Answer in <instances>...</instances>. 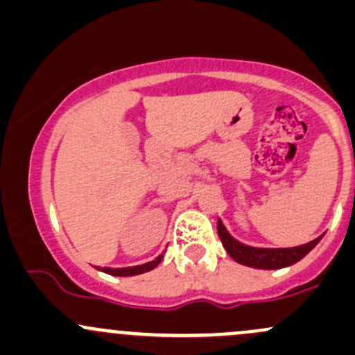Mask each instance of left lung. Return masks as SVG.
<instances>
[{
	"mask_svg": "<svg viewBox=\"0 0 355 355\" xmlns=\"http://www.w3.org/2000/svg\"><path fill=\"white\" fill-rule=\"evenodd\" d=\"M216 230H218V237L222 240L225 250L230 255L234 261L239 264L249 266L254 269H281L288 268V266L295 264L301 261L311 249L320 242V239L311 240V242L303 243L298 247H288V249H261V247H250L245 243L239 242L237 239L232 237L225 225L220 222L216 223Z\"/></svg>",
	"mask_w": 355,
	"mask_h": 355,
	"instance_id": "8db88e82",
	"label": "left lung"
}]
</instances>
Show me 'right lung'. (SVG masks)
Masks as SVG:
<instances>
[{
	"label": "right lung",
	"instance_id": "right-lung-1",
	"mask_svg": "<svg viewBox=\"0 0 355 355\" xmlns=\"http://www.w3.org/2000/svg\"><path fill=\"white\" fill-rule=\"evenodd\" d=\"M164 255H159L157 259L154 261L147 262V264L142 266H133V268H121V269H112V268H100V270L106 274H112V276H137V274L147 272V270H152L154 268H157L161 264Z\"/></svg>",
	"mask_w": 355,
	"mask_h": 355
}]
</instances>
